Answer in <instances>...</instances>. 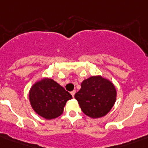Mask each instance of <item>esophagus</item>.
Returning a JSON list of instances; mask_svg holds the SVG:
<instances>
[{
	"label": "esophagus",
	"instance_id": "1",
	"mask_svg": "<svg viewBox=\"0 0 148 148\" xmlns=\"http://www.w3.org/2000/svg\"><path fill=\"white\" fill-rule=\"evenodd\" d=\"M75 93H76V91H75V90H73V91H71V95H72V97H74V95H75Z\"/></svg>",
	"mask_w": 148,
	"mask_h": 148
}]
</instances>
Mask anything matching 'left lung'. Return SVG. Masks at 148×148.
I'll list each match as a JSON object with an SVG mask.
<instances>
[{
	"label": "left lung",
	"mask_w": 148,
	"mask_h": 148,
	"mask_svg": "<svg viewBox=\"0 0 148 148\" xmlns=\"http://www.w3.org/2000/svg\"><path fill=\"white\" fill-rule=\"evenodd\" d=\"M74 97L84 114L91 118H100L110 112L114 105L117 90L110 80L95 75L82 81Z\"/></svg>",
	"instance_id": "1"
}]
</instances>
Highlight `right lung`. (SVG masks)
<instances>
[{
  "mask_svg": "<svg viewBox=\"0 0 148 148\" xmlns=\"http://www.w3.org/2000/svg\"><path fill=\"white\" fill-rule=\"evenodd\" d=\"M72 98L69 92L51 77H44L34 84L29 90L31 108L47 120L62 114L67 101Z\"/></svg>",
  "mask_w": 148,
  "mask_h": 148,
  "instance_id": "1",
  "label": "right lung"
}]
</instances>
